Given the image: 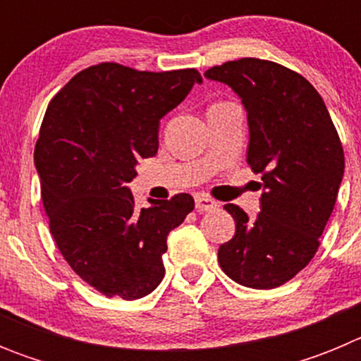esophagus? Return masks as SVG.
<instances>
[{"label": "esophagus", "mask_w": 361, "mask_h": 361, "mask_svg": "<svg viewBox=\"0 0 361 361\" xmlns=\"http://www.w3.org/2000/svg\"><path fill=\"white\" fill-rule=\"evenodd\" d=\"M195 206H197V212H215V209H219L220 204L208 195H197Z\"/></svg>", "instance_id": "34e87169"}]
</instances>
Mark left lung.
Returning a JSON list of instances; mask_svg holds the SVG:
<instances>
[{"label":"left lung","mask_w":361,"mask_h":361,"mask_svg":"<svg viewBox=\"0 0 361 361\" xmlns=\"http://www.w3.org/2000/svg\"><path fill=\"white\" fill-rule=\"evenodd\" d=\"M204 75L242 99L247 164L262 173L264 188L255 220L235 204L224 206L237 231L219 247V264L245 288H279L320 245L343 178L342 142L314 86L279 63L242 57Z\"/></svg>","instance_id":"1"}]
</instances>
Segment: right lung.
I'll list each match as a JSON object with an SVG mask.
<instances>
[{
	"instance_id": "add662e5",
	"label": "right lung",
	"mask_w": 361,
	"mask_h": 361,
	"mask_svg": "<svg viewBox=\"0 0 361 361\" xmlns=\"http://www.w3.org/2000/svg\"><path fill=\"white\" fill-rule=\"evenodd\" d=\"M195 82V68L101 63L73 75L47 108L34 162L50 233L75 275L110 298L137 300L157 288L168 233L195 208L178 193L139 209L126 186L137 161L157 153L161 119Z\"/></svg>"
}]
</instances>
